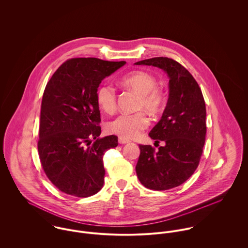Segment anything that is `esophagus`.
Listing matches in <instances>:
<instances>
[{
	"label": "esophagus",
	"mask_w": 248,
	"mask_h": 248,
	"mask_svg": "<svg viewBox=\"0 0 248 248\" xmlns=\"http://www.w3.org/2000/svg\"><path fill=\"white\" fill-rule=\"evenodd\" d=\"M118 142L120 143V144H127V143H129L130 140H126V139H123V138H118Z\"/></svg>",
	"instance_id": "34e87169"
}]
</instances>
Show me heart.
Instances as JSON below:
<instances>
[{"mask_svg":"<svg viewBox=\"0 0 248 248\" xmlns=\"http://www.w3.org/2000/svg\"><path fill=\"white\" fill-rule=\"evenodd\" d=\"M122 83L140 93L138 108L146 109L153 115L159 114L165 106L164 94L156 89L155 78L146 71H132L122 78ZM115 89L108 83L101 84L96 91V101L107 113H112L116 108ZM149 126V118L144 111L136 113H122L108 122V133L120 138L131 140L139 138Z\"/></svg>","mask_w":248,"mask_h":248,"instance_id":"obj_1","label":"heart"}]
</instances>
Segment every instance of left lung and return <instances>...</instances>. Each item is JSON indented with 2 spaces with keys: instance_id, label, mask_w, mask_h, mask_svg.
Wrapping results in <instances>:
<instances>
[{
  "instance_id": "obj_1",
  "label": "left lung",
  "mask_w": 248,
  "mask_h": 248,
  "mask_svg": "<svg viewBox=\"0 0 248 248\" xmlns=\"http://www.w3.org/2000/svg\"><path fill=\"white\" fill-rule=\"evenodd\" d=\"M153 66L169 77V98L160 120L149 136L158 150L140 145L137 175L146 188L168 190L182 184L196 171L206 135V108L202 90L192 74L177 61L155 57L135 63Z\"/></svg>"
}]
</instances>
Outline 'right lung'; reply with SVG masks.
<instances>
[{
	"instance_id": "right-lung-1",
	"label": "right lung",
	"mask_w": 248,
	"mask_h": 248,
	"mask_svg": "<svg viewBox=\"0 0 248 248\" xmlns=\"http://www.w3.org/2000/svg\"><path fill=\"white\" fill-rule=\"evenodd\" d=\"M125 64L73 58L62 64L46 86L41 104L39 156L46 177L68 195L87 198L103 187V155L118 145V140L116 136L99 137L101 119L96 91L104 78Z\"/></svg>"
}]
</instances>
